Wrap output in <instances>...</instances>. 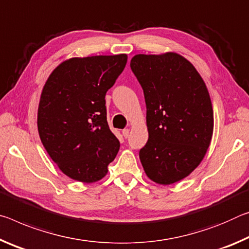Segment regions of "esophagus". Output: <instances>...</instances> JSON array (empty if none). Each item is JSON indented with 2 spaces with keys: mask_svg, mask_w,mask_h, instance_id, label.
Returning a JSON list of instances; mask_svg holds the SVG:
<instances>
[{
  "mask_svg": "<svg viewBox=\"0 0 249 249\" xmlns=\"http://www.w3.org/2000/svg\"><path fill=\"white\" fill-rule=\"evenodd\" d=\"M129 131H130L129 129H124V130H122V136H124V138H128L129 137Z\"/></svg>",
  "mask_w": 249,
  "mask_h": 249,
  "instance_id": "esophagus-1",
  "label": "esophagus"
}]
</instances>
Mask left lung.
Listing matches in <instances>:
<instances>
[{
	"label": "left lung",
	"mask_w": 249,
	"mask_h": 249,
	"mask_svg": "<svg viewBox=\"0 0 249 249\" xmlns=\"http://www.w3.org/2000/svg\"><path fill=\"white\" fill-rule=\"evenodd\" d=\"M130 66L144 92L149 139L139 157L150 180L170 185L197 168L214 129L209 90L193 64L166 52L138 54Z\"/></svg>",
	"instance_id": "1"
}]
</instances>
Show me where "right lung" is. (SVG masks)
<instances>
[{
	"instance_id": "1",
	"label": "right lung",
	"mask_w": 249,
	"mask_h": 249,
	"mask_svg": "<svg viewBox=\"0 0 249 249\" xmlns=\"http://www.w3.org/2000/svg\"><path fill=\"white\" fill-rule=\"evenodd\" d=\"M127 60V54L72 57L60 63L44 85L37 110L40 141L72 180H101L119 151L120 142L107 122L105 97Z\"/></svg>"
}]
</instances>
